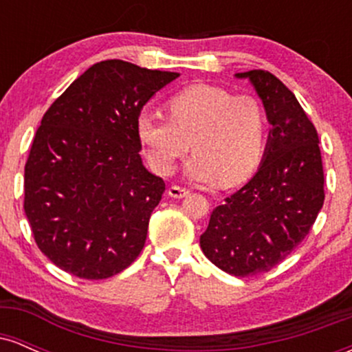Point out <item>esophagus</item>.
Returning <instances> with one entry per match:
<instances>
[{"instance_id":"34e87169","label":"esophagus","mask_w":352,"mask_h":352,"mask_svg":"<svg viewBox=\"0 0 352 352\" xmlns=\"http://www.w3.org/2000/svg\"><path fill=\"white\" fill-rule=\"evenodd\" d=\"M168 195H170L172 199H184V197L188 195V190L182 188L179 185H172V187L168 188Z\"/></svg>"}]
</instances>
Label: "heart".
<instances>
[{
	"mask_svg": "<svg viewBox=\"0 0 352 352\" xmlns=\"http://www.w3.org/2000/svg\"><path fill=\"white\" fill-rule=\"evenodd\" d=\"M167 117L142 111L135 119L137 139L151 167L170 175L182 157L185 175L199 184L232 187L256 170L265 153L266 117L252 96H233L223 87L197 84L168 99Z\"/></svg>",
	"mask_w": 352,
	"mask_h": 352,
	"instance_id": "heart-1",
	"label": "heart"
}]
</instances>
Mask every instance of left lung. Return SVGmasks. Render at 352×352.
<instances>
[{
	"mask_svg": "<svg viewBox=\"0 0 352 352\" xmlns=\"http://www.w3.org/2000/svg\"><path fill=\"white\" fill-rule=\"evenodd\" d=\"M263 102L272 131L254 175L210 215L200 246L233 276L266 273L308 235L324 201V173L314 125L272 72H238Z\"/></svg>",
	"mask_w": 352,
	"mask_h": 352,
	"instance_id": "1",
	"label": "left lung"
}]
</instances>
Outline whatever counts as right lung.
I'll use <instances>...</instances> for the list:
<instances>
[{
	"mask_svg": "<svg viewBox=\"0 0 352 352\" xmlns=\"http://www.w3.org/2000/svg\"><path fill=\"white\" fill-rule=\"evenodd\" d=\"M179 76L102 60L44 114L24 167V213L63 272L104 280L142 252L165 184L144 167L135 119Z\"/></svg>",
	"mask_w": 352,
	"mask_h": 352,
	"instance_id": "obj_1",
	"label": "right lung"
}]
</instances>
